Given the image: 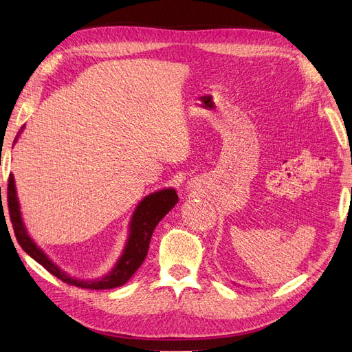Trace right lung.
Segmentation results:
<instances>
[{
    "mask_svg": "<svg viewBox=\"0 0 352 352\" xmlns=\"http://www.w3.org/2000/svg\"><path fill=\"white\" fill-rule=\"evenodd\" d=\"M22 131L23 127L20 129V132ZM7 201H8L10 219H12V223H13L16 239L20 243V247H22L32 258L65 283L79 286V287H83V289L98 291V289H113V287L122 286L132 278L133 273L141 267V264L146 257L153 232L158 225V221L177 204L179 198L173 188H166L146 195L133 211V216L131 219V225H129V236H127L120 258L117 260L116 265L109 274H105L102 278L95 279V280H80V279L72 278V276H69L66 272H63L57 264L52 263L48 258V255L38 247V245L34 242V239L28 235V230L25 228V223L22 219V212H20V204L16 194L13 175H10L8 177Z\"/></svg>",
    "mask_w": 352,
    "mask_h": 352,
    "instance_id": "right-lung-1",
    "label": "right lung"
}]
</instances>
